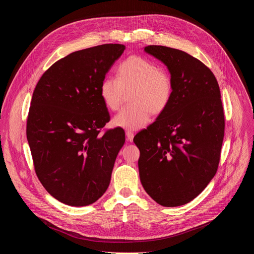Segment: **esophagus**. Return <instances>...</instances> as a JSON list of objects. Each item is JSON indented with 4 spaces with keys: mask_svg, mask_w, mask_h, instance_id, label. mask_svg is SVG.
Segmentation results:
<instances>
[{
    "mask_svg": "<svg viewBox=\"0 0 254 254\" xmlns=\"http://www.w3.org/2000/svg\"><path fill=\"white\" fill-rule=\"evenodd\" d=\"M126 135H127V138L128 141H132L133 140V136H134V133L132 131H129V130H127L126 131Z\"/></svg>",
    "mask_w": 254,
    "mask_h": 254,
    "instance_id": "34e87169",
    "label": "esophagus"
}]
</instances>
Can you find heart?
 Returning <instances> with one entry per match:
<instances>
[{
  "label": "heart",
  "instance_id": "obj_1",
  "mask_svg": "<svg viewBox=\"0 0 254 254\" xmlns=\"http://www.w3.org/2000/svg\"><path fill=\"white\" fill-rule=\"evenodd\" d=\"M129 104L114 118L113 124L127 129H139L154 115L163 113L174 91L173 79L168 71L155 61L142 56H130L118 68V77L105 76L99 87L104 105L118 111L127 92Z\"/></svg>",
  "mask_w": 254,
  "mask_h": 254
}]
</instances>
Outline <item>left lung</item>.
<instances>
[{
  "instance_id": "left-lung-1",
  "label": "left lung",
  "mask_w": 254,
  "mask_h": 254,
  "mask_svg": "<svg viewBox=\"0 0 254 254\" xmlns=\"http://www.w3.org/2000/svg\"><path fill=\"white\" fill-rule=\"evenodd\" d=\"M144 51L167 65L174 91L156 122L133 138L140 182L158 204L181 206L196 198L218 169L225 128L220 89L213 72L190 54L160 45Z\"/></svg>"
}]
</instances>
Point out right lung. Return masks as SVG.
I'll return each instance as SVG.
<instances>
[{
  "instance_id": "right-lung-1",
  "label": "right lung",
  "mask_w": 254,
  "mask_h": 254,
  "mask_svg": "<svg viewBox=\"0 0 254 254\" xmlns=\"http://www.w3.org/2000/svg\"><path fill=\"white\" fill-rule=\"evenodd\" d=\"M126 46L79 50L51 65L36 85L27 119L35 173L47 192L70 206L98 200L126 141L123 128L100 129L111 117L99 87Z\"/></svg>"
}]
</instances>
